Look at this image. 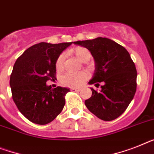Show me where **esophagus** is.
Wrapping results in <instances>:
<instances>
[{"label": "esophagus", "instance_id": "obj_1", "mask_svg": "<svg viewBox=\"0 0 154 154\" xmlns=\"http://www.w3.org/2000/svg\"><path fill=\"white\" fill-rule=\"evenodd\" d=\"M71 91H76V92H79V91H80L81 90L80 89H78V88H71Z\"/></svg>", "mask_w": 154, "mask_h": 154}]
</instances>
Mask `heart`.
<instances>
[{
    "label": "heart",
    "mask_w": 154,
    "mask_h": 154,
    "mask_svg": "<svg viewBox=\"0 0 154 154\" xmlns=\"http://www.w3.org/2000/svg\"><path fill=\"white\" fill-rule=\"evenodd\" d=\"M75 54L80 61H88L91 58V52L83 47H78L75 49ZM65 59V54L61 53L58 57L56 62V68L60 70L63 68V62ZM88 79V74L86 72H68L61 76V82L63 84L72 87H79L82 86L86 79Z\"/></svg>",
    "instance_id": "1"
}]
</instances>
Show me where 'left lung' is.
Wrapping results in <instances>:
<instances>
[{"label": "left lung", "instance_id": "obj_1", "mask_svg": "<svg viewBox=\"0 0 154 154\" xmlns=\"http://www.w3.org/2000/svg\"><path fill=\"white\" fill-rule=\"evenodd\" d=\"M74 44L89 49L94 59L95 71L89 83L97 87L104 82L100 91L91 88L86 108L101 120H115L124 113L136 92L137 71L130 54L114 41L101 37Z\"/></svg>", "mask_w": 154, "mask_h": 154}]
</instances>
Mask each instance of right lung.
Wrapping results in <instances>:
<instances>
[{
    "label": "right lung",
    "mask_w": 154,
    "mask_h": 154,
    "mask_svg": "<svg viewBox=\"0 0 154 154\" xmlns=\"http://www.w3.org/2000/svg\"><path fill=\"white\" fill-rule=\"evenodd\" d=\"M72 42H40L24 51L14 64L10 86L19 111L32 123L40 125L53 121L65 105L70 90L47 86L56 79V62L60 53Z\"/></svg>",
    "instance_id": "1"
}]
</instances>
